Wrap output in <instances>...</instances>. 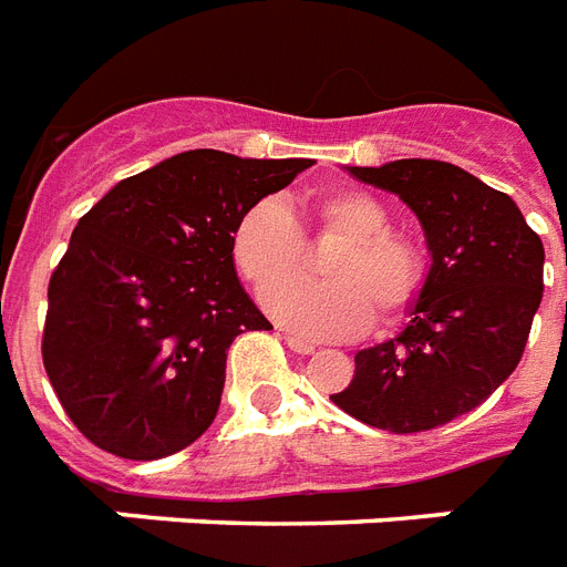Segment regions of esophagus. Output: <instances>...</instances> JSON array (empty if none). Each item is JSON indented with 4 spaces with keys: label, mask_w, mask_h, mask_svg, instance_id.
I'll list each match as a JSON object with an SVG mask.
<instances>
[{
    "label": "esophagus",
    "mask_w": 567,
    "mask_h": 567,
    "mask_svg": "<svg viewBox=\"0 0 567 567\" xmlns=\"http://www.w3.org/2000/svg\"><path fill=\"white\" fill-rule=\"evenodd\" d=\"M285 344L291 347L293 353H300V355L315 353V344H309V341H302V338H297V336H288V332H285Z\"/></svg>",
    "instance_id": "obj_1"
}]
</instances>
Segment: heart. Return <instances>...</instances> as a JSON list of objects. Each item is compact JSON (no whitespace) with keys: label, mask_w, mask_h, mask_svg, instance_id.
<instances>
[{"label":"heart","mask_w":567,"mask_h":567,"mask_svg":"<svg viewBox=\"0 0 567 567\" xmlns=\"http://www.w3.org/2000/svg\"><path fill=\"white\" fill-rule=\"evenodd\" d=\"M309 225L338 237L319 259L323 280H295L267 293V309L306 336H353L377 323H391L421 300L430 261L421 240L391 229V214L362 188H336L315 196L302 217L279 199L247 205L231 226V265L252 291L265 293L296 269L301 235Z\"/></svg>","instance_id":"heart-1"}]
</instances>
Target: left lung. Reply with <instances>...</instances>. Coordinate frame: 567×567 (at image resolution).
Returning <instances> with one entry per match:
<instances>
[{"instance_id":"obj_1","label":"left lung","mask_w":567,"mask_h":567,"mask_svg":"<svg viewBox=\"0 0 567 567\" xmlns=\"http://www.w3.org/2000/svg\"><path fill=\"white\" fill-rule=\"evenodd\" d=\"M350 173L417 214L432 267L409 327L355 353L332 403L396 435L435 430L518 368L545 291V247L509 196L456 164L403 158Z\"/></svg>"}]
</instances>
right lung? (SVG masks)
<instances>
[{"mask_svg": "<svg viewBox=\"0 0 567 567\" xmlns=\"http://www.w3.org/2000/svg\"><path fill=\"white\" fill-rule=\"evenodd\" d=\"M311 164L190 150L114 185L79 220L49 279L40 353L91 444L150 462L212 426L229 344L274 329L235 276L231 226Z\"/></svg>", "mask_w": 567, "mask_h": 567, "instance_id": "1", "label": "right lung"}]
</instances>
